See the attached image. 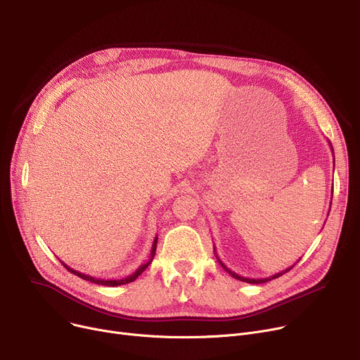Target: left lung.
I'll list each match as a JSON object with an SVG mask.
<instances>
[{"instance_id": "1", "label": "left lung", "mask_w": 360, "mask_h": 360, "mask_svg": "<svg viewBox=\"0 0 360 360\" xmlns=\"http://www.w3.org/2000/svg\"><path fill=\"white\" fill-rule=\"evenodd\" d=\"M330 146H331V143H330ZM331 151H333V146H331ZM333 155H334V151H333ZM331 198H333V190H331ZM214 255H216V258H217V261L220 262V266L224 269V271H228L232 277H235L236 280H240V281H245V283H251V285H259V283H267V281H270V280H273V278H277V277H280V276H283L285 273H288L292 267H289V269H286V270H283V271H280V273H276V274H273V276H270V277H264V278H250V277H243V276H239V274H236L235 271H232L231 269H228L224 266V264L221 262V259L217 257V254H216V248H214Z\"/></svg>"}]
</instances>
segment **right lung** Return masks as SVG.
Returning a JSON list of instances; mask_svg holds the SVG:
<instances>
[{"label":"right lung","instance_id":"add662e5","mask_svg":"<svg viewBox=\"0 0 360 360\" xmlns=\"http://www.w3.org/2000/svg\"><path fill=\"white\" fill-rule=\"evenodd\" d=\"M156 247H158V236L155 238V240H153V247H151V252H150V258H148V261L147 262H144V264H141V266L132 273V274H129V276H127V277H124V278H120V280H103V278H94V277H91V276H87V274H83V273H80V271H77V270H72V269H70L67 264H64L63 262V266L68 270V271H71L72 274H75V276H79V277H82L83 280H87V281H91V283H96V285H102V286H121V285H127V283H131V281H134L148 266L151 264V261H153V258H155V254H156Z\"/></svg>","mask_w":360,"mask_h":360}]
</instances>
